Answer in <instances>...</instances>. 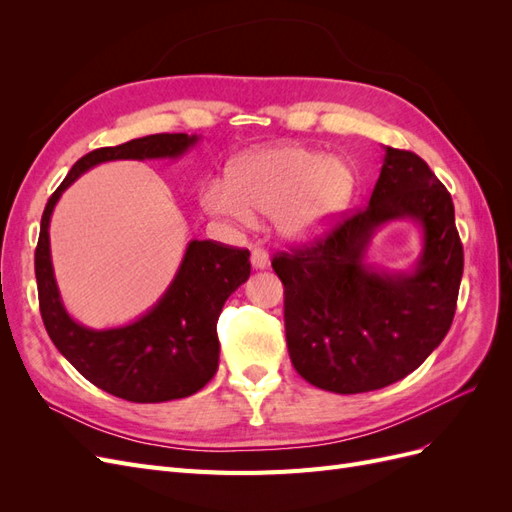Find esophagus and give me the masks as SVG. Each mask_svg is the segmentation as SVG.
Instances as JSON below:
<instances>
[{
  "label": "esophagus",
  "instance_id": "obj_1",
  "mask_svg": "<svg viewBox=\"0 0 512 512\" xmlns=\"http://www.w3.org/2000/svg\"><path fill=\"white\" fill-rule=\"evenodd\" d=\"M252 267L254 269H267L269 267V254L260 247H254L252 250Z\"/></svg>",
  "mask_w": 512,
  "mask_h": 512
}]
</instances>
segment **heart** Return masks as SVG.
<instances>
[{
    "label": "heart",
    "instance_id": "obj_1",
    "mask_svg": "<svg viewBox=\"0 0 512 512\" xmlns=\"http://www.w3.org/2000/svg\"><path fill=\"white\" fill-rule=\"evenodd\" d=\"M354 188L346 162L312 149L275 145L241 156L230 168V185H207L203 205L241 224H252L254 213L273 215L286 241L309 243L348 209Z\"/></svg>",
    "mask_w": 512,
    "mask_h": 512
}]
</instances>
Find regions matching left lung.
I'll use <instances>...</instances> for the list:
<instances>
[{
  "mask_svg": "<svg viewBox=\"0 0 512 512\" xmlns=\"http://www.w3.org/2000/svg\"><path fill=\"white\" fill-rule=\"evenodd\" d=\"M395 219L424 232L410 272L366 262L375 230ZM271 265L284 284L286 344L299 376L339 395L384 389L412 374L451 329L463 275L453 198L416 153L384 147L369 205Z\"/></svg>",
  "mask_w": 512,
  "mask_h": 512,
  "instance_id": "obj_1",
  "label": "left lung"
}]
</instances>
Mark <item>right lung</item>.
Listing matches in <instances>:
<instances>
[{"label":"right lung","mask_w":512,"mask_h":512,"mask_svg":"<svg viewBox=\"0 0 512 512\" xmlns=\"http://www.w3.org/2000/svg\"><path fill=\"white\" fill-rule=\"evenodd\" d=\"M196 143V134H151L89 151L70 168L42 213L34 265L46 333L83 378L134 404L190 397L215 376L220 361L215 327L226 299L250 277V252L194 239L185 247L175 280L141 318L115 329H89L68 314L59 297L51 215L61 194L89 168L115 160H177Z\"/></svg>","instance_id":"add662e5"}]
</instances>
